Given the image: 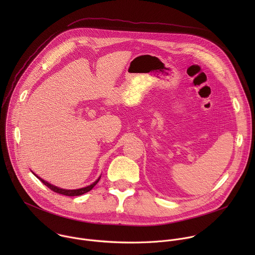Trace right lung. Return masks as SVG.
I'll list each match as a JSON object with an SVG mask.
<instances>
[{
  "instance_id": "add662e5",
  "label": "right lung",
  "mask_w": 255,
  "mask_h": 255,
  "mask_svg": "<svg viewBox=\"0 0 255 255\" xmlns=\"http://www.w3.org/2000/svg\"><path fill=\"white\" fill-rule=\"evenodd\" d=\"M35 175H36V174H35ZM36 177H37L39 180H41L42 184H44L46 187H48V188H49L51 191H53L54 193H57V194H60V195H63V196H69V197L81 196V195H84V194L90 192V191L98 184V181L100 180V177H99V178L95 181L94 184H92L91 186H88V187H86V188H83V189H79V190H63V189H59V188H57V187H55V186H53V185H50L49 183H47V181L43 180L41 177H39V176H37V175H36Z\"/></svg>"
}]
</instances>
